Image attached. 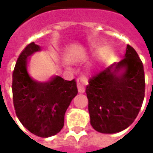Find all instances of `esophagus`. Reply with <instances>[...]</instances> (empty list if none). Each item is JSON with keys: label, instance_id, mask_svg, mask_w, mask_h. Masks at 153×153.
<instances>
[{"label": "esophagus", "instance_id": "34e87169", "mask_svg": "<svg viewBox=\"0 0 153 153\" xmlns=\"http://www.w3.org/2000/svg\"><path fill=\"white\" fill-rule=\"evenodd\" d=\"M87 83H88L87 79L84 77H80L77 79V87H78V90L80 93H84Z\"/></svg>", "mask_w": 153, "mask_h": 153}]
</instances>
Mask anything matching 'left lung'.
Here are the masks:
<instances>
[{"label": "left lung", "instance_id": "left-lung-1", "mask_svg": "<svg viewBox=\"0 0 153 153\" xmlns=\"http://www.w3.org/2000/svg\"><path fill=\"white\" fill-rule=\"evenodd\" d=\"M86 93L95 130L115 134L128 128L144 99V70L136 51L127 45L123 60L90 78Z\"/></svg>", "mask_w": 153, "mask_h": 153}]
</instances>
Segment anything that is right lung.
I'll use <instances>...</instances> for the list:
<instances>
[{"mask_svg":"<svg viewBox=\"0 0 153 153\" xmlns=\"http://www.w3.org/2000/svg\"><path fill=\"white\" fill-rule=\"evenodd\" d=\"M41 47L31 42L25 47L15 64L12 92L15 113L22 125L42 138L56 134L64 126V118L71 101L78 93L76 81L54 76L47 82L32 79L28 72V59Z\"/></svg>","mask_w":153,"mask_h":153,"instance_id":"add662e5","label":"right lung"}]
</instances>
